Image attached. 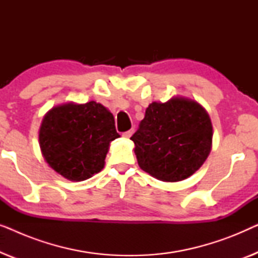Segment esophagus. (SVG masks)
I'll use <instances>...</instances> for the list:
<instances>
[{"instance_id": "34e87169", "label": "esophagus", "mask_w": 258, "mask_h": 258, "mask_svg": "<svg viewBox=\"0 0 258 258\" xmlns=\"http://www.w3.org/2000/svg\"><path fill=\"white\" fill-rule=\"evenodd\" d=\"M133 133H134V130H133V129L126 130V132H124V133L122 134V136H123V137H125V139H129V137L133 135Z\"/></svg>"}]
</instances>
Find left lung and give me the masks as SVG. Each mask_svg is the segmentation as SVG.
Segmentation results:
<instances>
[{
    "instance_id": "8db88e82",
    "label": "left lung",
    "mask_w": 258,
    "mask_h": 258,
    "mask_svg": "<svg viewBox=\"0 0 258 258\" xmlns=\"http://www.w3.org/2000/svg\"><path fill=\"white\" fill-rule=\"evenodd\" d=\"M130 140L135 143L142 170L160 181L178 182L191 176L207 160L213 125L202 105L174 97L165 103L149 104Z\"/></svg>"
}]
</instances>
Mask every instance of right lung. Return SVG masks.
I'll return each mask as SVG.
<instances>
[{"instance_id": "add662e5", "label": "right lung", "mask_w": 258, "mask_h": 258, "mask_svg": "<svg viewBox=\"0 0 258 258\" xmlns=\"http://www.w3.org/2000/svg\"><path fill=\"white\" fill-rule=\"evenodd\" d=\"M117 137L114 116L102 104L67 103L44 116L40 147L56 172L79 182L102 170L109 144Z\"/></svg>"}]
</instances>
